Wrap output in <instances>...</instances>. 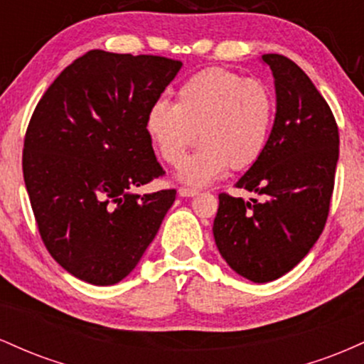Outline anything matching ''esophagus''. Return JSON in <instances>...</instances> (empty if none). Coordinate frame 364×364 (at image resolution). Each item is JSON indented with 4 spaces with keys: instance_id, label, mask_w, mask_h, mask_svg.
Listing matches in <instances>:
<instances>
[{
    "instance_id": "1",
    "label": "esophagus",
    "mask_w": 364,
    "mask_h": 364,
    "mask_svg": "<svg viewBox=\"0 0 364 364\" xmlns=\"http://www.w3.org/2000/svg\"><path fill=\"white\" fill-rule=\"evenodd\" d=\"M178 193H179V196H195V195H198V191L193 190V188L181 186V188H179V190H178Z\"/></svg>"
}]
</instances>
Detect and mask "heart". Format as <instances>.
Returning <instances> with one entry per match:
<instances>
[{
    "mask_svg": "<svg viewBox=\"0 0 364 364\" xmlns=\"http://www.w3.org/2000/svg\"><path fill=\"white\" fill-rule=\"evenodd\" d=\"M275 99L267 83L224 68H207L181 83L176 104L157 101L147 112V132L171 166L181 164L198 138L203 144L178 176L193 186L219 179L231 166H252L269 141Z\"/></svg>",
    "mask_w": 364,
    "mask_h": 364,
    "instance_id": "1",
    "label": "heart"
}]
</instances>
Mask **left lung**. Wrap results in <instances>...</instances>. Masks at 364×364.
<instances>
[{"label":"left lung","mask_w":364,"mask_h":364,"mask_svg":"<svg viewBox=\"0 0 364 364\" xmlns=\"http://www.w3.org/2000/svg\"><path fill=\"white\" fill-rule=\"evenodd\" d=\"M275 82L277 111L263 154L236 188L262 202L219 195L215 245L248 281H275L316 243L328 217L339 161V128L308 75L282 54H263Z\"/></svg>","instance_id":"left-lung-1"}]
</instances>
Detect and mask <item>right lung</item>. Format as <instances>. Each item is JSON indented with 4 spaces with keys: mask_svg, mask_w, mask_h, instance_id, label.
I'll return each instance as SVG.
<instances>
[{
    "mask_svg": "<svg viewBox=\"0 0 364 364\" xmlns=\"http://www.w3.org/2000/svg\"><path fill=\"white\" fill-rule=\"evenodd\" d=\"M181 66L94 49L36 106L23 141L25 186L46 248L80 281H123L174 203L176 190H133L164 174L147 112Z\"/></svg>",
    "mask_w": 364,
    "mask_h": 364,
    "instance_id": "1",
    "label": "right lung"
}]
</instances>
